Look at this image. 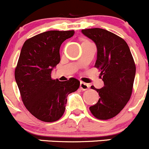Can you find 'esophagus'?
Masks as SVG:
<instances>
[{"mask_svg":"<svg viewBox=\"0 0 149 149\" xmlns=\"http://www.w3.org/2000/svg\"><path fill=\"white\" fill-rule=\"evenodd\" d=\"M89 85L88 84H86V83L81 82V84H80V88L82 91H86L89 88Z\"/></svg>","mask_w":149,"mask_h":149,"instance_id":"obj_1","label":"esophagus"}]
</instances>
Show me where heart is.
Masks as SVG:
<instances>
[{"mask_svg":"<svg viewBox=\"0 0 149 149\" xmlns=\"http://www.w3.org/2000/svg\"><path fill=\"white\" fill-rule=\"evenodd\" d=\"M88 41L87 40H85V39H84V40H82V43H84V42H86Z\"/></svg>","mask_w":149,"mask_h":149,"instance_id":"1","label":"heart"}]
</instances>
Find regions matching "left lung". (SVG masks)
<instances>
[{"label":"left lung","instance_id":"8db88e82","mask_svg":"<svg viewBox=\"0 0 149 149\" xmlns=\"http://www.w3.org/2000/svg\"><path fill=\"white\" fill-rule=\"evenodd\" d=\"M81 31L96 45L94 66L101 72L100 76L104 83L101 89L91 87L98 92L100 98L89 109L98 119H110L118 115L130 100L136 74L135 62L122 38L98 28Z\"/></svg>","mask_w":149,"mask_h":149}]
</instances>
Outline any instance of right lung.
Returning <instances> with one entry per match:
<instances>
[{
	"label": "right lung",
	"mask_w": 149,
	"mask_h": 149,
	"mask_svg": "<svg viewBox=\"0 0 149 149\" xmlns=\"http://www.w3.org/2000/svg\"><path fill=\"white\" fill-rule=\"evenodd\" d=\"M74 31H49L25 41L15 68V79L22 101L38 119L54 122L63 115L68 94L76 91L80 81L51 78L53 68L61 61L60 47Z\"/></svg>",
	"instance_id": "obj_1"
}]
</instances>
